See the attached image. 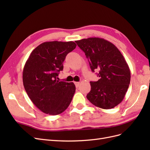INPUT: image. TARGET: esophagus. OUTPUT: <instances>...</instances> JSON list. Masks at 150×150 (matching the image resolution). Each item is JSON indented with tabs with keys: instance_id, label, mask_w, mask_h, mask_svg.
<instances>
[{
	"instance_id": "obj_1",
	"label": "esophagus",
	"mask_w": 150,
	"mask_h": 150,
	"mask_svg": "<svg viewBox=\"0 0 150 150\" xmlns=\"http://www.w3.org/2000/svg\"><path fill=\"white\" fill-rule=\"evenodd\" d=\"M74 84L76 85V88H78L79 86V82H74Z\"/></svg>"
}]
</instances>
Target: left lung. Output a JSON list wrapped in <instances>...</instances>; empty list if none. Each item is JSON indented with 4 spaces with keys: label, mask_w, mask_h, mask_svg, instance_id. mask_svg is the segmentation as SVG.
<instances>
[{
    "label": "left lung",
    "mask_w": 150,
    "mask_h": 150,
    "mask_svg": "<svg viewBox=\"0 0 150 150\" xmlns=\"http://www.w3.org/2000/svg\"><path fill=\"white\" fill-rule=\"evenodd\" d=\"M88 59L91 71L98 69V81H91L87 94L93 105L111 109L124 99L131 79L129 66L114 44L102 38H90L75 41Z\"/></svg>",
    "instance_id": "left-lung-1"
}]
</instances>
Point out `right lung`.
<instances>
[{
  "instance_id": "add662e5",
  "label": "right lung",
  "mask_w": 150,
  "mask_h": 150,
  "mask_svg": "<svg viewBox=\"0 0 150 150\" xmlns=\"http://www.w3.org/2000/svg\"><path fill=\"white\" fill-rule=\"evenodd\" d=\"M72 41L45 42L35 48L27 60L22 74L25 91L43 112L57 115L70 104L75 93L73 83L58 81L67 54L76 48Z\"/></svg>"
}]
</instances>
